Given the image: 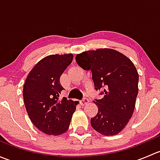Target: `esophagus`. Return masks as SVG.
I'll return each instance as SVG.
<instances>
[{
	"label": "esophagus",
	"instance_id": "34e87169",
	"mask_svg": "<svg viewBox=\"0 0 160 160\" xmlns=\"http://www.w3.org/2000/svg\"><path fill=\"white\" fill-rule=\"evenodd\" d=\"M88 102H89V100H88V98H83L82 101H80V104H81L82 106H83L85 105V104H88Z\"/></svg>",
	"mask_w": 160,
	"mask_h": 160
}]
</instances>
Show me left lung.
Masks as SVG:
<instances>
[{"label":"left lung","mask_w":160,"mask_h":160,"mask_svg":"<svg viewBox=\"0 0 160 160\" xmlns=\"http://www.w3.org/2000/svg\"><path fill=\"white\" fill-rule=\"evenodd\" d=\"M81 68L91 70L95 89L104 90L95 100L98 112L90 119L94 130L115 135L124 129L133 114L138 95V73L127 56L112 49L83 52L76 56Z\"/></svg>","instance_id":"left-lung-1"}]
</instances>
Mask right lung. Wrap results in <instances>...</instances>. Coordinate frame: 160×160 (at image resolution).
Instances as JSON below:
<instances>
[{"label":"right lung","instance_id":"1","mask_svg":"<svg viewBox=\"0 0 160 160\" xmlns=\"http://www.w3.org/2000/svg\"><path fill=\"white\" fill-rule=\"evenodd\" d=\"M73 55H50L30 71L23 88V99L30 120L46 135H59L68 130L77 101L59 99L64 89L59 79Z\"/></svg>","mask_w":160,"mask_h":160}]
</instances>
